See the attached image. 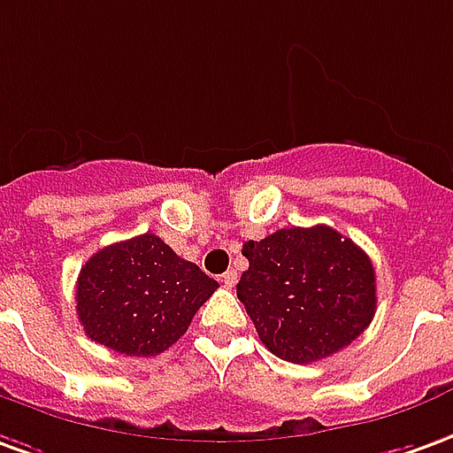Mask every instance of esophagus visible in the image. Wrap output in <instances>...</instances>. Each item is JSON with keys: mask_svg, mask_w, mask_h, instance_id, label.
I'll list each match as a JSON object with an SVG mask.
<instances>
[{"mask_svg": "<svg viewBox=\"0 0 453 453\" xmlns=\"http://www.w3.org/2000/svg\"><path fill=\"white\" fill-rule=\"evenodd\" d=\"M236 279H239V276H236V271H226V273L221 276V283H224L226 288H232L234 283H236Z\"/></svg>", "mask_w": 453, "mask_h": 453, "instance_id": "1", "label": "esophagus"}]
</instances>
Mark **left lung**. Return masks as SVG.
I'll return each instance as SVG.
<instances>
[{"label":"left lung","instance_id":"obj_1","mask_svg":"<svg viewBox=\"0 0 453 453\" xmlns=\"http://www.w3.org/2000/svg\"><path fill=\"white\" fill-rule=\"evenodd\" d=\"M249 271L236 296L258 338L280 360L305 365L330 357L372 323V261L330 226L279 229L246 242Z\"/></svg>","mask_w":453,"mask_h":453}]
</instances>
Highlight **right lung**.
Returning a JSON list of instances; mask_svg holds the SVG:
<instances>
[{
  "mask_svg": "<svg viewBox=\"0 0 453 453\" xmlns=\"http://www.w3.org/2000/svg\"><path fill=\"white\" fill-rule=\"evenodd\" d=\"M219 288L155 234L111 244L86 261L76 313L86 335L130 357L160 355L187 333L199 305Z\"/></svg>",
  "mask_w": 453,
  "mask_h": 453,
  "instance_id": "add662e5",
  "label": "right lung"
}]
</instances>
